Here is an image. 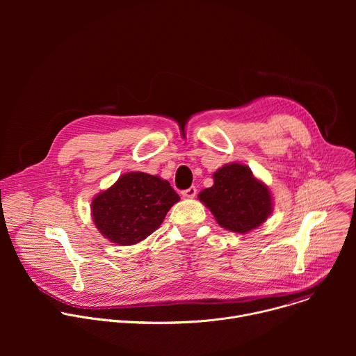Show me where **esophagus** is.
Segmentation results:
<instances>
[{
  "instance_id": "34e87169",
  "label": "esophagus",
  "mask_w": 356,
  "mask_h": 356,
  "mask_svg": "<svg viewBox=\"0 0 356 356\" xmlns=\"http://www.w3.org/2000/svg\"><path fill=\"white\" fill-rule=\"evenodd\" d=\"M195 194H197V188L194 186H191V187H188V188L181 191V195L186 197V198H193V197H195Z\"/></svg>"
}]
</instances>
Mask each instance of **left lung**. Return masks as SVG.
Listing matches in <instances>:
<instances>
[{
    "label": "left lung",
    "mask_w": 356,
    "mask_h": 356,
    "mask_svg": "<svg viewBox=\"0 0 356 356\" xmlns=\"http://www.w3.org/2000/svg\"><path fill=\"white\" fill-rule=\"evenodd\" d=\"M214 184L200 191L198 200L209 207L225 229L246 234L262 225L272 214L269 187L241 163H228L214 175Z\"/></svg>",
    "instance_id": "obj_1"
}]
</instances>
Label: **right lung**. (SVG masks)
<instances>
[{"label":"right lung","mask_w":356,"mask_h":356,"mask_svg":"<svg viewBox=\"0 0 356 356\" xmlns=\"http://www.w3.org/2000/svg\"><path fill=\"white\" fill-rule=\"evenodd\" d=\"M179 200L168 180L131 172L92 198L91 216L97 229L108 241L135 245L161 227Z\"/></svg>","instance_id":"add662e5"}]
</instances>
